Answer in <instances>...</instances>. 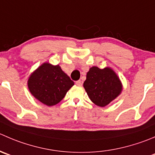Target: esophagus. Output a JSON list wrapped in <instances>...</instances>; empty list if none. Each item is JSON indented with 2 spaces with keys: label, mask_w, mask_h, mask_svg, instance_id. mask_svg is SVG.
Listing matches in <instances>:
<instances>
[{
  "label": "esophagus",
  "mask_w": 155,
  "mask_h": 155,
  "mask_svg": "<svg viewBox=\"0 0 155 155\" xmlns=\"http://www.w3.org/2000/svg\"><path fill=\"white\" fill-rule=\"evenodd\" d=\"M76 85L78 86H82V82L80 80H78L76 82Z\"/></svg>",
  "instance_id": "1"
}]
</instances>
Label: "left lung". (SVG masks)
Masks as SVG:
<instances>
[{
    "mask_svg": "<svg viewBox=\"0 0 155 155\" xmlns=\"http://www.w3.org/2000/svg\"><path fill=\"white\" fill-rule=\"evenodd\" d=\"M83 86L90 100L99 107H105L122 91V83L117 75L110 67H92L87 73Z\"/></svg>",
    "mask_w": 155,
    "mask_h": 155,
    "instance_id": "8db88e82",
    "label": "left lung"
}]
</instances>
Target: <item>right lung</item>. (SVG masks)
<instances>
[{
    "instance_id": "1",
    "label": "right lung",
    "mask_w": 155,
    "mask_h": 155,
    "mask_svg": "<svg viewBox=\"0 0 155 155\" xmlns=\"http://www.w3.org/2000/svg\"><path fill=\"white\" fill-rule=\"evenodd\" d=\"M74 82L61 70L59 65L45 63L35 70L28 80L31 94L47 106L59 103Z\"/></svg>"
}]
</instances>
